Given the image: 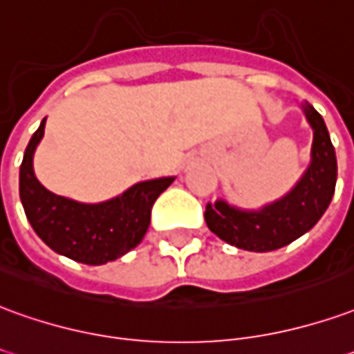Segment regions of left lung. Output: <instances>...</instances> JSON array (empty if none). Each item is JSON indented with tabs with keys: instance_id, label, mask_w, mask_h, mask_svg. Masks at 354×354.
I'll use <instances>...</instances> for the list:
<instances>
[{
	"instance_id": "1",
	"label": "left lung",
	"mask_w": 354,
	"mask_h": 354,
	"mask_svg": "<svg viewBox=\"0 0 354 354\" xmlns=\"http://www.w3.org/2000/svg\"><path fill=\"white\" fill-rule=\"evenodd\" d=\"M305 115L315 130L313 162L291 194L259 212L237 211L224 201L207 205V226L230 245L254 253L280 249L313 228L328 209L337 180L335 149L320 113L306 103Z\"/></svg>"
}]
</instances>
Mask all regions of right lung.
<instances>
[{"label":"right lung","mask_w":354,"mask_h":354,"mask_svg":"<svg viewBox=\"0 0 354 354\" xmlns=\"http://www.w3.org/2000/svg\"><path fill=\"white\" fill-rule=\"evenodd\" d=\"M46 118L24 151L19 192L26 218L41 241L55 253L78 263L105 264L134 249L151 222L153 203L174 178L140 182L128 192L100 205H82L48 192L34 176L32 157L44 136Z\"/></svg>","instance_id":"1"}]
</instances>
